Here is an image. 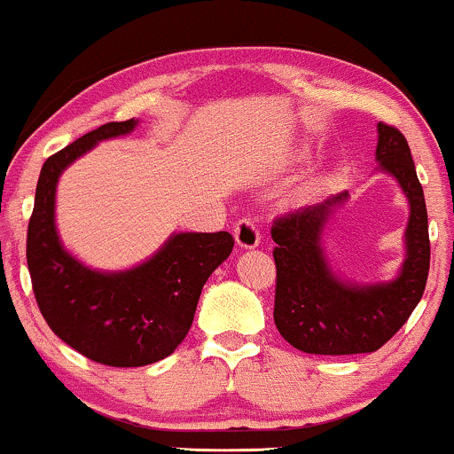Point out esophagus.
<instances>
[{"mask_svg": "<svg viewBox=\"0 0 454 454\" xmlns=\"http://www.w3.org/2000/svg\"><path fill=\"white\" fill-rule=\"evenodd\" d=\"M234 239H237L239 247H245V249L258 247L260 231H258V226H255L254 217L245 215L237 223H234Z\"/></svg>", "mask_w": 454, "mask_h": 454, "instance_id": "obj_1", "label": "esophagus"}]
</instances>
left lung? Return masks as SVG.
I'll return each mask as SVG.
<instances>
[{
	"label": "left lung",
	"mask_w": 454,
	"mask_h": 454,
	"mask_svg": "<svg viewBox=\"0 0 454 454\" xmlns=\"http://www.w3.org/2000/svg\"><path fill=\"white\" fill-rule=\"evenodd\" d=\"M376 160L391 173L411 200L406 228V262L391 283L357 287L342 283L327 269L321 254V231L330 207H300L272 222V258L277 266L275 325L292 347L313 355H355L379 351L406 324L423 298L429 275V226L423 185L417 177L411 145L400 129L379 122Z\"/></svg>",
	"instance_id": "left-lung-1"
}]
</instances>
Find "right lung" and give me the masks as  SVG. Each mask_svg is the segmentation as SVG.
I'll return each mask as SVG.
<instances>
[{
    "label": "right lung",
    "mask_w": 454,
    "mask_h": 454,
    "mask_svg": "<svg viewBox=\"0 0 454 454\" xmlns=\"http://www.w3.org/2000/svg\"><path fill=\"white\" fill-rule=\"evenodd\" d=\"M135 120L107 122L46 158L27 228V266L40 313L71 348L112 368L160 362L182 345L211 272L231 255V232H182L137 269L106 275L82 266L59 243V175L97 141L127 135Z\"/></svg>",
    "instance_id": "obj_1"
}]
</instances>
